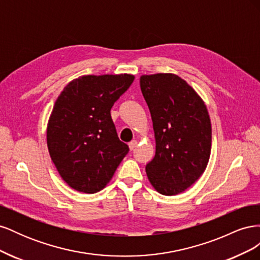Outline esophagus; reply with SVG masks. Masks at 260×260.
Here are the masks:
<instances>
[{"label": "esophagus", "mask_w": 260, "mask_h": 260, "mask_svg": "<svg viewBox=\"0 0 260 260\" xmlns=\"http://www.w3.org/2000/svg\"><path fill=\"white\" fill-rule=\"evenodd\" d=\"M138 145V142L136 140H133V141H131V142L129 143V148H130V151H133V149L136 148V146Z\"/></svg>", "instance_id": "1"}]
</instances>
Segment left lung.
Segmentation results:
<instances>
[{
  "instance_id": "obj_1",
  "label": "left lung",
  "mask_w": 260,
  "mask_h": 260,
  "mask_svg": "<svg viewBox=\"0 0 260 260\" xmlns=\"http://www.w3.org/2000/svg\"><path fill=\"white\" fill-rule=\"evenodd\" d=\"M140 86L151 112L156 142L146 167L149 182L162 195L185 191L205 171L211 124L202 99L174 74L142 76Z\"/></svg>"
}]
</instances>
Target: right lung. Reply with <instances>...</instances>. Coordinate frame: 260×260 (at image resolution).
<instances>
[{"instance_id": "right-lung-1", "label": "right lung", "mask_w": 260, "mask_h": 260, "mask_svg": "<svg viewBox=\"0 0 260 260\" xmlns=\"http://www.w3.org/2000/svg\"><path fill=\"white\" fill-rule=\"evenodd\" d=\"M133 80L128 74L82 76L69 82L55 102L46 130L48 147L60 177L74 190L101 191L128 154L111 109Z\"/></svg>"}]
</instances>
